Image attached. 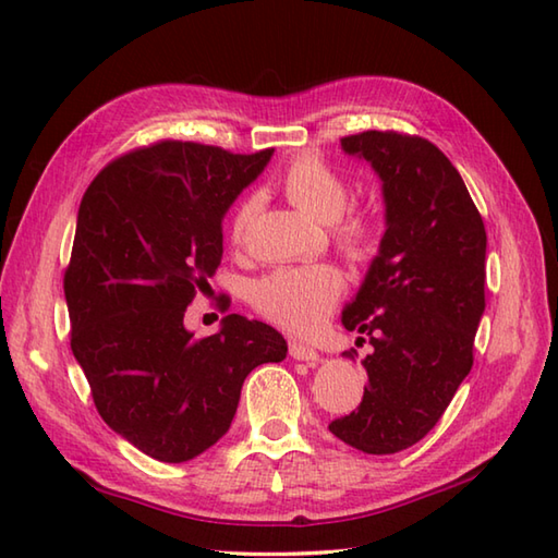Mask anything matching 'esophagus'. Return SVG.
<instances>
[{
    "instance_id": "esophagus-1",
    "label": "esophagus",
    "mask_w": 558,
    "mask_h": 558,
    "mask_svg": "<svg viewBox=\"0 0 558 558\" xmlns=\"http://www.w3.org/2000/svg\"><path fill=\"white\" fill-rule=\"evenodd\" d=\"M290 357L298 360V362H306V364H316L318 362V352L310 345H304V342L292 340L290 342Z\"/></svg>"
}]
</instances>
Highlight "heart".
<instances>
[{
    "label": "heart",
    "instance_id": "heart-1",
    "mask_svg": "<svg viewBox=\"0 0 558 558\" xmlns=\"http://www.w3.org/2000/svg\"><path fill=\"white\" fill-rule=\"evenodd\" d=\"M282 192L310 218L326 225L336 222V240L350 256L357 258L369 248V222L364 218L338 220L348 208V184L324 160L312 156L294 160L286 177H282ZM254 210V198H246L236 208L232 218L234 240H242L246 234ZM342 288H345V280H342L340 270L333 266L318 264L302 268H278L270 276L260 278L252 288V302L272 324L290 330H302L304 333V330H312L324 322L342 294Z\"/></svg>",
    "mask_w": 558,
    "mask_h": 558
}]
</instances>
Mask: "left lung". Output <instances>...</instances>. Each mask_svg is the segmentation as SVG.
Here are the masks:
<instances>
[{
  "instance_id": "obj_1",
  "label": "left lung",
  "mask_w": 558,
  "mask_h": 558,
  "mask_svg": "<svg viewBox=\"0 0 558 558\" xmlns=\"http://www.w3.org/2000/svg\"><path fill=\"white\" fill-rule=\"evenodd\" d=\"M340 146L381 180L384 234L340 316L374 345L362 360L369 381L360 410L328 429L364 453L388 456L434 429L472 369L487 232L462 177L429 141L364 132Z\"/></svg>"
}]
</instances>
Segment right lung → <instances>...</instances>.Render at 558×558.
I'll return each mask as SVG.
<instances>
[{"label":"right lung","instance_id":"obj_1","mask_svg":"<svg viewBox=\"0 0 558 558\" xmlns=\"http://www.w3.org/2000/svg\"><path fill=\"white\" fill-rule=\"evenodd\" d=\"M270 158L160 141L83 194L64 276L71 352L105 424L160 462L218 444L248 372L288 354L276 328L240 314L201 340L184 326L220 266L225 213Z\"/></svg>","mask_w":558,"mask_h":558}]
</instances>
